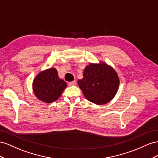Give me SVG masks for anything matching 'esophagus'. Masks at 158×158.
Returning a JSON list of instances; mask_svg holds the SVG:
<instances>
[{
	"label": "esophagus",
	"mask_w": 158,
	"mask_h": 158,
	"mask_svg": "<svg viewBox=\"0 0 158 158\" xmlns=\"http://www.w3.org/2000/svg\"><path fill=\"white\" fill-rule=\"evenodd\" d=\"M76 84V81L74 80V81H70L68 83V85L69 86H73V85H75Z\"/></svg>",
	"instance_id": "esophagus-1"
}]
</instances>
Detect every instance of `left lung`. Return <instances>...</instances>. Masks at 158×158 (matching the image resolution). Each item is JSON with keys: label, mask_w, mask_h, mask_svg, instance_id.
<instances>
[{"label": "left lung", "mask_w": 158, "mask_h": 158, "mask_svg": "<svg viewBox=\"0 0 158 158\" xmlns=\"http://www.w3.org/2000/svg\"><path fill=\"white\" fill-rule=\"evenodd\" d=\"M78 85L88 101L97 105L109 102L118 91L119 79L113 69L105 64H92L84 70Z\"/></svg>", "instance_id": "left-lung-1"}]
</instances>
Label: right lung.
I'll return each instance as SVG.
<instances>
[{"mask_svg":"<svg viewBox=\"0 0 158 158\" xmlns=\"http://www.w3.org/2000/svg\"><path fill=\"white\" fill-rule=\"evenodd\" d=\"M67 87V83L58 77L56 69L51 68L40 73L34 80L35 96L40 101L51 103L57 100Z\"/></svg>","mask_w":158,"mask_h":158,"instance_id":"1","label":"right lung"}]
</instances>
